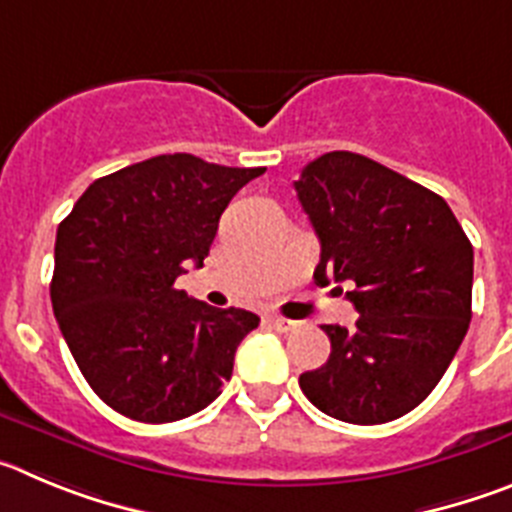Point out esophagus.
<instances>
[{
	"label": "esophagus",
	"mask_w": 512,
	"mask_h": 512,
	"mask_svg": "<svg viewBox=\"0 0 512 512\" xmlns=\"http://www.w3.org/2000/svg\"><path fill=\"white\" fill-rule=\"evenodd\" d=\"M270 326H273L275 331H293L298 326V321H293V319H283V316H273V319H270Z\"/></svg>",
	"instance_id": "34e87169"
}]
</instances>
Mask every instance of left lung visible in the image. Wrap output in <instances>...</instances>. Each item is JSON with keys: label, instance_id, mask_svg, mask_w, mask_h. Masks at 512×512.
Returning <instances> with one entry per match:
<instances>
[{"label": "left lung", "instance_id": "1", "mask_svg": "<svg viewBox=\"0 0 512 512\" xmlns=\"http://www.w3.org/2000/svg\"><path fill=\"white\" fill-rule=\"evenodd\" d=\"M293 186L321 242L313 280L352 285L359 313L352 329L321 326L331 354L298 385L339 421H395L439 385L467 334L472 242L441 196L365 155H321Z\"/></svg>", "mask_w": 512, "mask_h": 512}]
</instances>
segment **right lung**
<instances>
[{
	"mask_svg": "<svg viewBox=\"0 0 512 512\" xmlns=\"http://www.w3.org/2000/svg\"><path fill=\"white\" fill-rule=\"evenodd\" d=\"M265 168L158 155L91 183L58 224L50 301L78 370L122 416L170 423L199 413L232 377L260 316L176 288L204 265L219 216Z\"/></svg>",
	"mask_w": 512,
	"mask_h": 512,
	"instance_id": "right-lung-1",
	"label": "right lung"
}]
</instances>
